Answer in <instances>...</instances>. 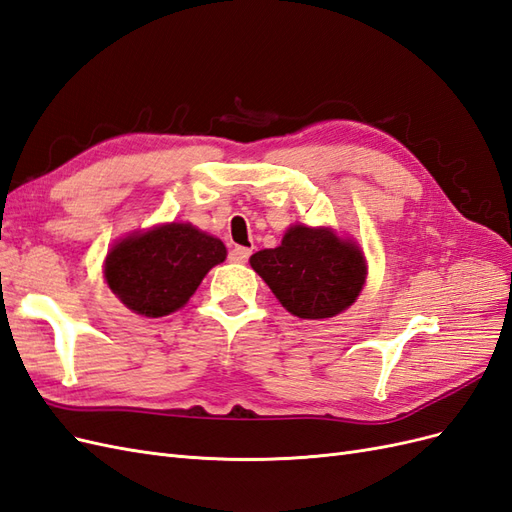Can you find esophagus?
<instances>
[{"mask_svg": "<svg viewBox=\"0 0 512 512\" xmlns=\"http://www.w3.org/2000/svg\"><path fill=\"white\" fill-rule=\"evenodd\" d=\"M250 254H252L250 247L235 245V247H232V250L228 252V260H230V262H241V265H243V262H247V258H250Z\"/></svg>", "mask_w": 512, "mask_h": 512, "instance_id": "esophagus-1", "label": "esophagus"}]
</instances>
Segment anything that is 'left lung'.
<instances>
[{
  "mask_svg": "<svg viewBox=\"0 0 512 512\" xmlns=\"http://www.w3.org/2000/svg\"><path fill=\"white\" fill-rule=\"evenodd\" d=\"M250 265L288 312L303 320L342 314L359 297L367 277L359 245L337 237L331 228L303 224L290 226L275 250L256 252Z\"/></svg>",
  "mask_w": 512,
  "mask_h": 512,
  "instance_id": "8db88e82",
  "label": "left lung"
}]
</instances>
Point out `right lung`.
<instances>
[{
    "instance_id": "1",
    "label": "right lung",
    "mask_w": 512,
    "mask_h": 512,
    "mask_svg": "<svg viewBox=\"0 0 512 512\" xmlns=\"http://www.w3.org/2000/svg\"><path fill=\"white\" fill-rule=\"evenodd\" d=\"M224 258L220 239L192 224L170 222L117 241L104 260V280L134 314L160 318L188 303Z\"/></svg>"
}]
</instances>
